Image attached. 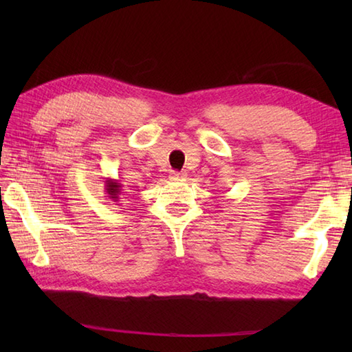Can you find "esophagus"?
I'll list each match as a JSON object with an SVG mask.
<instances>
[{
    "label": "esophagus",
    "mask_w": 352,
    "mask_h": 352,
    "mask_svg": "<svg viewBox=\"0 0 352 352\" xmlns=\"http://www.w3.org/2000/svg\"><path fill=\"white\" fill-rule=\"evenodd\" d=\"M184 177H186L184 172H172V174L169 175L170 180H183Z\"/></svg>",
    "instance_id": "34e87169"
}]
</instances>
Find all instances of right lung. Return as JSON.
I'll return each mask as SVG.
<instances>
[{
    "instance_id": "obj_1",
    "label": "right lung",
    "mask_w": 352,
    "mask_h": 352,
    "mask_svg": "<svg viewBox=\"0 0 352 352\" xmlns=\"http://www.w3.org/2000/svg\"><path fill=\"white\" fill-rule=\"evenodd\" d=\"M122 188L124 186L121 184L119 180H115V178H106V182H104V192L107 193L109 199L113 201V203H119V199H121L122 195ZM119 206V204H116Z\"/></svg>"
}]
</instances>
